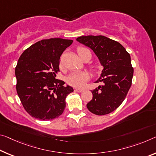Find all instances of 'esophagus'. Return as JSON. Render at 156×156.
I'll use <instances>...</instances> for the list:
<instances>
[{
    "instance_id": "1",
    "label": "esophagus",
    "mask_w": 156,
    "mask_h": 156,
    "mask_svg": "<svg viewBox=\"0 0 156 156\" xmlns=\"http://www.w3.org/2000/svg\"><path fill=\"white\" fill-rule=\"evenodd\" d=\"M76 91H78V92H83V91H84L83 89H76Z\"/></svg>"
}]
</instances>
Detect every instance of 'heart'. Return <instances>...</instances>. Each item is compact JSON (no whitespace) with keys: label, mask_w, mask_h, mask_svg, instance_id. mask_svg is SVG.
Listing matches in <instances>:
<instances>
[{"label":"heart","mask_w":156,"mask_h":156,"mask_svg":"<svg viewBox=\"0 0 156 156\" xmlns=\"http://www.w3.org/2000/svg\"><path fill=\"white\" fill-rule=\"evenodd\" d=\"M87 48H78L77 52L78 54H80L82 52L87 51ZM94 71H97L99 69V66L95 65L93 66ZM89 80V75L85 72H75L71 73L70 75L67 76L66 78V82L68 83L69 85L73 86L74 87L77 88H82L85 85V83Z\"/></svg>","instance_id":"obj_1"}]
</instances>
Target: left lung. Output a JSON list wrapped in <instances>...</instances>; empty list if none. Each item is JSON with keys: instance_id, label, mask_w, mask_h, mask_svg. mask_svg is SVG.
Masks as SVG:
<instances>
[{"instance_id": "8db88e82", "label": "left lung", "mask_w": 156, "mask_h": 156, "mask_svg": "<svg viewBox=\"0 0 156 156\" xmlns=\"http://www.w3.org/2000/svg\"><path fill=\"white\" fill-rule=\"evenodd\" d=\"M76 40L90 48L103 66L96 81L103 85L91 90L87 109L96 115H108L122 104L132 85L134 71L130 54L120 43L105 36H81Z\"/></svg>"}]
</instances>
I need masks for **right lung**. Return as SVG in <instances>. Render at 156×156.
Returning a JSON list of instances; mask_svg holds the SVG:
<instances>
[{"instance_id":"right-lung-1","label":"right lung","mask_w":156,"mask_h":156,"mask_svg":"<svg viewBox=\"0 0 156 156\" xmlns=\"http://www.w3.org/2000/svg\"><path fill=\"white\" fill-rule=\"evenodd\" d=\"M71 39L51 38L33 44L23 51L15 68L16 91L24 109L32 117L46 121L58 117L73 89L56 79L60 58Z\"/></svg>"}]
</instances>
